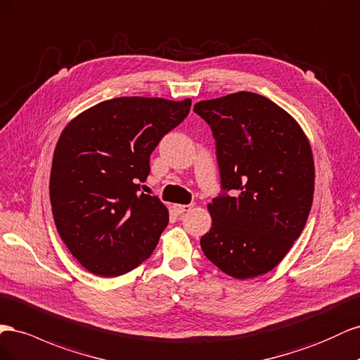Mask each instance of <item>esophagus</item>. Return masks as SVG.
Returning <instances> with one entry per match:
<instances>
[{
    "label": "esophagus",
    "mask_w": 360,
    "mask_h": 360,
    "mask_svg": "<svg viewBox=\"0 0 360 360\" xmlns=\"http://www.w3.org/2000/svg\"><path fill=\"white\" fill-rule=\"evenodd\" d=\"M173 211L176 212L178 215L179 214H184V212H187V211H190L191 210V205H179V203H173Z\"/></svg>",
    "instance_id": "34e87169"
}]
</instances>
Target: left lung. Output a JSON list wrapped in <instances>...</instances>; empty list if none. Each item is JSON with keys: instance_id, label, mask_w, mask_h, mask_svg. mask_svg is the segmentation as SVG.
Masks as SVG:
<instances>
[{"instance_id": "obj_1", "label": "left lung", "mask_w": 360, "mask_h": 360, "mask_svg": "<svg viewBox=\"0 0 360 360\" xmlns=\"http://www.w3.org/2000/svg\"><path fill=\"white\" fill-rule=\"evenodd\" d=\"M194 111L212 129L221 187L232 191L208 203L202 250L235 279L262 276L290 252L311 212V143L290 112L252 91L200 101Z\"/></svg>"}]
</instances>
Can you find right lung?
I'll use <instances>...</instances> for the list:
<instances>
[{"mask_svg":"<svg viewBox=\"0 0 360 360\" xmlns=\"http://www.w3.org/2000/svg\"><path fill=\"white\" fill-rule=\"evenodd\" d=\"M191 99L123 96L84 110L61 131L49 176L58 235L90 273L116 277L157 248L169 210L145 194L149 157L187 117Z\"/></svg>","mask_w":360,"mask_h":360,"instance_id":"obj_1","label":"right lung"}]
</instances>
